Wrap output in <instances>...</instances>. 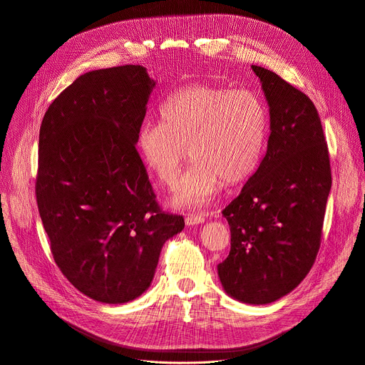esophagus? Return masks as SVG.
<instances>
[{"instance_id": "34e87169", "label": "esophagus", "mask_w": 365, "mask_h": 365, "mask_svg": "<svg viewBox=\"0 0 365 365\" xmlns=\"http://www.w3.org/2000/svg\"><path fill=\"white\" fill-rule=\"evenodd\" d=\"M185 221H186L187 225H199V224H203V222H205V217H203V215L189 214Z\"/></svg>"}]
</instances>
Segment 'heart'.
I'll list each match as a JSON object with an SVG mask.
<instances>
[{
    "instance_id": "heart-1",
    "label": "heart",
    "mask_w": 365,
    "mask_h": 365,
    "mask_svg": "<svg viewBox=\"0 0 365 365\" xmlns=\"http://www.w3.org/2000/svg\"><path fill=\"white\" fill-rule=\"evenodd\" d=\"M159 117L143 124L137 148L147 169L173 187L187 147L195 163L173 197L178 206L211 203L225 182L247 180L262 162L267 113L252 91L190 85L162 102Z\"/></svg>"
}]
</instances>
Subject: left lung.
Returning <instances> with one entry per match:
<instances>
[{
    "instance_id": "1",
    "label": "left lung",
    "mask_w": 365,
    "mask_h": 365,
    "mask_svg": "<svg viewBox=\"0 0 365 365\" xmlns=\"http://www.w3.org/2000/svg\"><path fill=\"white\" fill-rule=\"evenodd\" d=\"M270 111L267 151L222 215L230 255L218 264L224 290L250 304L290 293L314 266L332 178L319 114L302 91L251 66Z\"/></svg>"
}]
</instances>
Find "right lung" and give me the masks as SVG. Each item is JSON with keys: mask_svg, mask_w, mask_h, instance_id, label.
<instances>
[{"mask_svg": "<svg viewBox=\"0 0 365 365\" xmlns=\"http://www.w3.org/2000/svg\"><path fill=\"white\" fill-rule=\"evenodd\" d=\"M155 82L140 65L92 71L46 111L36 199L63 276L110 304L143 294L185 220L162 211L135 148Z\"/></svg>", "mask_w": 365, "mask_h": 365, "instance_id": "right-lung-1", "label": "right lung"}]
</instances>
